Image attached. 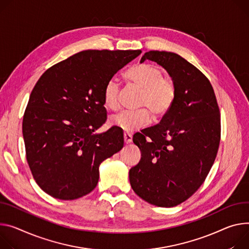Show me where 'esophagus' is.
<instances>
[{
    "label": "esophagus",
    "instance_id": "1",
    "mask_svg": "<svg viewBox=\"0 0 249 249\" xmlns=\"http://www.w3.org/2000/svg\"><path fill=\"white\" fill-rule=\"evenodd\" d=\"M123 137H124V143H125V144H129V143L132 142V135L127 134V133H124Z\"/></svg>",
    "mask_w": 249,
    "mask_h": 249
}]
</instances>
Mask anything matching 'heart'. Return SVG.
Returning <instances> with one entry per match:
<instances>
[{"label":"heart","instance_id":"1","mask_svg":"<svg viewBox=\"0 0 249 249\" xmlns=\"http://www.w3.org/2000/svg\"><path fill=\"white\" fill-rule=\"evenodd\" d=\"M126 78L142 89L139 107L136 111H122L110 118V125L127 134L136 131L150 122L151 111L155 117L164 116L171 109L176 98V86L172 79L163 76L159 66L141 63L126 72ZM119 84L115 79L107 81L103 90V104L109 110L119 107Z\"/></svg>","mask_w":249,"mask_h":249}]
</instances>
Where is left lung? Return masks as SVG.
Segmentation results:
<instances>
[{
	"mask_svg": "<svg viewBox=\"0 0 249 249\" xmlns=\"http://www.w3.org/2000/svg\"><path fill=\"white\" fill-rule=\"evenodd\" d=\"M176 86V98L160 123L133 136L140 162L129 171L133 191L151 205L172 208L205 182L220 141V114L210 80L177 53L151 51Z\"/></svg>",
	"mask_w": 249,
	"mask_h": 249,
	"instance_id": "8db88e82",
	"label": "left lung"
}]
</instances>
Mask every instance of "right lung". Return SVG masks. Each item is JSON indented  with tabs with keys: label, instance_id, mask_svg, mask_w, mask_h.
<instances>
[{
	"label": "right lung",
	"instance_id": "add662e5",
	"mask_svg": "<svg viewBox=\"0 0 249 249\" xmlns=\"http://www.w3.org/2000/svg\"><path fill=\"white\" fill-rule=\"evenodd\" d=\"M141 51H83L44 72L35 85L22 119L26 155L33 177L48 195L71 200L97 186L99 166L124 145L106 121L103 90Z\"/></svg>",
	"mask_w": 249,
	"mask_h": 249
}]
</instances>
